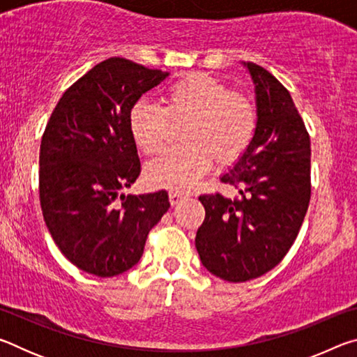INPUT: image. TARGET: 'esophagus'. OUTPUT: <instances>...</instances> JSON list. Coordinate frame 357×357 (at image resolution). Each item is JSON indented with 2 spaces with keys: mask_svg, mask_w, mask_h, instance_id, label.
Returning <instances> with one entry per match:
<instances>
[{
  "mask_svg": "<svg viewBox=\"0 0 357 357\" xmlns=\"http://www.w3.org/2000/svg\"><path fill=\"white\" fill-rule=\"evenodd\" d=\"M168 197H170L172 206H176V204H179L185 198L184 193L183 192H178V190H170V193H168Z\"/></svg>",
  "mask_w": 357,
  "mask_h": 357,
  "instance_id": "esophagus-1",
  "label": "esophagus"
}]
</instances>
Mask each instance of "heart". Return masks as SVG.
Instances as JSON below:
<instances>
[{"label":"heart","mask_w":357,"mask_h":357,"mask_svg":"<svg viewBox=\"0 0 357 357\" xmlns=\"http://www.w3.org/2000/svg\"><path fill=\"white\" fill-rule=\"evenodd\" d=\"M164 108L138 100L129 110V132L137 148L155 154L164 146L168 126L185 123L181 142L185 146L167 151L144 170L153 187L187 190L208 172L211 159L231 165L255 137L258 114L247 96L204 74H192L173 83Z\"/></svg>","instance_id":"heart-1"}]
</instances>
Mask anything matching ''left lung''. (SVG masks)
I'll return each instance as SVG.
<instances>
[{
    "mask_svg": "<svg viewBox=\"0 0 357 357\" xmlns=\"http://www.w3.org/2000/svg\"><path fill=\"white\" fill-rule=\"evenodd\" d=\"M258 126L245 153L222 183L234 200L204 193L195 245L204 268L227 282H247L279 264L298 236L310 202V137L288 89L255 63Z\"/></svg>",
    "mask_w": 357,
    "mask_h": 357,
    "instance_id": "obj_1",
    "label": "left lung"
}]
</instances>
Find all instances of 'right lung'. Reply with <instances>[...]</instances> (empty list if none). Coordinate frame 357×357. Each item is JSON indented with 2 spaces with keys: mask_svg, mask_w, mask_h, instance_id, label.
Instances as JSON below:
<instances>
[{
  "mask_svg": "<svg viewBox=\"0 0 357 357\" xmlns=\"http://www.w3.org/2000/svg\"><path fill=\"white\" fill-rule=\"evenodd\" d=\"M168 72L126 58L96 64L66 89L40 142L39 200L63 255L98 277L123 274L143 255L168 193L119 195L140 176L129 110Z\"/></svg>",
  "mask_w": 357,
  "mask_h": 357,
  "instance_id": "add662e5",
  "label": "right lung"
}]
</instances>
